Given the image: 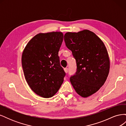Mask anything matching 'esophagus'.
Segmentation results:
<instances>
[{
  "mask_svg": "<svg viewBox=\"0 0 126 126\" xmlns=\"http://www.w3.org/2000/svg\"><path fill=\"white\" fill-rule=\"evenodd\" d=\"M64 71L66 72V73H67V72H68V68H65L64 69Z\"/></svg>",
  "mask_w": 126,
  "mask_h": 126,
  "instance_id": "1",
  "label": "esophagus"
}]
</instances>
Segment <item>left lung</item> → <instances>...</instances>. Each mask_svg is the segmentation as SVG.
<instances>
[{
  "mask_svg": "<svg viewBox=\"0 0 126 126\" xmlns=\"http://www.w3.org/2000/svg\"><path fill=\"white\" fill-rule=\"evenodd\" d=\"M64 40L77 65L75 74L70 76V82L80 96H90L103 86L109 74L110 62L105 46L88 30L67 32Z\"/></svg>",
  "mask_w": 126,
  "mask_h": 126,
  "instance_id": "1",
  "label": "left lung"
}]
</instances>
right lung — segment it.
<instances>
[{"mask_svg":"<svg viewBox=\"0 0 126 126\" xmlns=\"http://www.w3.org/2000/svg\"><path fill=\"white\" fill-rule=\"evenodd\" d=\"M63 35L61 32L39 33L27 45L21 63L27 82L34 93L44 98L58 91L66 76L58 52Z\"/></svg>","mask_w":126,"mask_h":126,"instance_id":"1","label":"right lung"}]
</instances>
